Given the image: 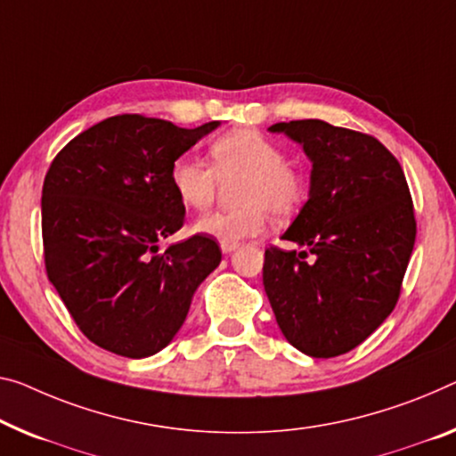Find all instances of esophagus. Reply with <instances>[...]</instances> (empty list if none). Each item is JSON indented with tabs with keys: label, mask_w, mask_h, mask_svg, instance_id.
I'll use <instances>...</instances> for the list:
<instances>
[{
	"label": "esophagus",
	"mask_w": 456,
	"mask_h": 456,
	"mask_svg": "<svg viewBox=\"0 0 456 456\" xmlns=\"http://www.w3.org/2000/svg\"><path fill=\"white\" fill-rule=\"evenodd\" d=\"M220 247L224 255H230V252H234L238 248V242H222Z\"/></svg>",
	"instance_id": "obj_1"
}]
</instances>
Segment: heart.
Instances as JSON below:
<instances>
[{
	"mask_svg": "<svg viewBox=\"0 0 456 456\" xmlns=\"http://www.w3.org/2000/svg\"><path fill=\"white\" fill-rule=\"evenodd\" d=\"M209 167L189 157L171 165V187L181 204L206 209L216 198L218 179L238 177L232 195L238 206L195 222V232L220 242H238L267 230L273 220L296 214L305 198V181L283 152L261 132L240 128L222 134L208 149Z\"/></svg>",
	"mask_w": 456,
	"mask_h": 456,
	"instance_id": "1",
	"label": "heart"
}]
</instances>
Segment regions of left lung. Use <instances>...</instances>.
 Segmentation results:
<instances>
[{
	"mask_svg": "<svg viewBox=\"0 0 456 456\" xmlns=\"http://www.w3.org/2000/svg\"><path fill=\"white\" fill-rule=\"evenodd\" d=\"M269 130L304 146L312 175L310 198L281 236L304 250H265L263 285L289 345L330 359L394 312L416 242L410 187L397 159L362 132L322 120Z\"/></svg>",
	"mask_w": 456,
	"mask_h": 456,
	"instance_id": "obj_1",
	"label": "left lung"
}]
</instances>
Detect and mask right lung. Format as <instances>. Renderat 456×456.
Segmentation results:
<instances>
[{
	"label": "right lung",
	"instance_id": "1",
	"mask_svg": "<svg viewBox=\"0 0 456 456\" xmlns=\"http://www.w3.org/2000/svg\"><path fill=\"white\" fill-rule=\"evenodd\" d=\"M220 122L179 128L138 114L108 118L75 136L42 185L46 275L94 345L144 359L187 318L193 293L218 267L212 236L159 252L183 226L171 165Z\"/></svg>",
	"mask_w": 456,
	"mask_h": 456
}]
</instances>
